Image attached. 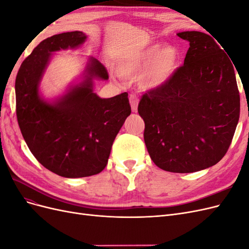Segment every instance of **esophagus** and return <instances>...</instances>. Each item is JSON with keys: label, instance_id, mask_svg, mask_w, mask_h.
<instances>
[{"label": "esophagus", "instance_id": "1", "mask_svg": "<svg viewBox=\"0 0 249 249\" xmlns=\"http://www.w3.org/2000/svg\"><path fill=\"white\" fill-rule=\"evenodd\" d=\"M138 96L136 94H131L130 95V104H131V107H132V111L133 112H136L137 111V107H138Z\"/></svg>", "mask_w": 249, "mask_h": 249}]
</instances>
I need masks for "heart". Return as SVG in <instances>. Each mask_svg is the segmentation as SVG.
<instances>
[{
    "instance_id": "1",
    "label": "heart",
    "mask_w": 249,
    "mask_h": 249,
    "mask_svg": "<svg viewBox=\"0 0 249 249\" xmlns=\"http://www.w3.org/2000/svg\"><path fill=\"white\" fill-rule=\"evenodd\" d=\"M179 52L171 44L159 43L132 53L117 64V72L124 79L139 78L144 90L160 88L173 77L179 65Z\"/></svg>"
}]
</instances>
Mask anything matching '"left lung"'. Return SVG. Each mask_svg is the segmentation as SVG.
<instances>
[{"mask_svg":"<svg viewBox=\"0 0 249 249\" xmlns=\"http://www.w3.org/2000/svg\"><path fill=\"white\" fill-rule=\"evenodd\" d=\"M189 41L183 66L160 88L141 97L144 142L158 167L189 173L209 168L227 154L240 116L235 67L210 35L178 33Z\"/></svg>","mask_w":249,"mask_h":249,"instance_id":"8db88e82","label":"left lung"}]
</instances>
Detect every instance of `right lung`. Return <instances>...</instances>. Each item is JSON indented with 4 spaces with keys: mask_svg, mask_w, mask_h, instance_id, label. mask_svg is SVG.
Returning <instances> with one entry per match:
<instances>
[{
    "mask_svg": "<svg viewBox=\"0 0 249 249\" xmlns=\"http://www.w3.org/2000/svg\"><path fill=\"white\" fill-rule=\"evenodd\" d=\"M87 39L81 31L42 40L21 63L16 80L17 117L28 147L42 166L64 178L100 173L108 163L116 135L131 114L127 93L102 99L93 80H108L99 60L89 57L84 78L54 101L41 97L39 85L53 53L76 49Z\"/></svg>",
    "mask_w": 249,
    "mask_h": 249,
    "instance_id": "1",
    "label": "right lung"
}]
</instances>
